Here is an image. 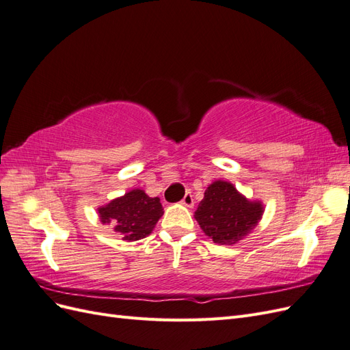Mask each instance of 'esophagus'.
<instances>
[{
	"mask_svg": "<svg viewBox=\"0 0 350 350\" xmlns=\"http://www.w3.org/2000/svg\"><path fill=\"white\" fill-rule=\"evenodd\" d=\"M181 203L185 206V207H193L194 206V198H193V194L191 193H187L183 198Z\"/></svg>",
	"mask_w": 350,
	"mask_h": 350,
	"instance_id": "esophagus-1",
	"label": "esophagus"
}]
</instances>
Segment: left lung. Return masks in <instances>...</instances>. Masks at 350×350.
<instances>
[{"label": "left lung", "mask_w": 350, "mask_h": 350, "mask_svg": "<svg viewBox=\"0 0 350 350\" xmlns=\"http://www.w3.org/2000/svg\"><path fill=\"white\" fill-rule=\"evenodd\" d=\"M262 211L261 201L245 198L230 183L219 179L207 187L194 217L216 243L232 245L257 226Z\"/></svg>", "instance_id": "left-lung-1"}]
</instances>
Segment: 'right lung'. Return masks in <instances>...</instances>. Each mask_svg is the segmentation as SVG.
<instances>
[{
	"instance_id": "obj_1",
	"label": "right lung",
	"mask_w": 350,
	"mask_h": 350,
	"mask_svg": "<svg viewBox=\"0 0 350 350\" xmlns=\"http://www.w3.org/2000/svg\"><path fill=\"white\" fill-rule=\"evenodd\" d=\"M100 221L113 225L125 241H139L152 234L157 220L163 215L159 197H149L143 189L135 188L122 197L112 200L98 208Z\"/></svg>"
}]
</instances>
